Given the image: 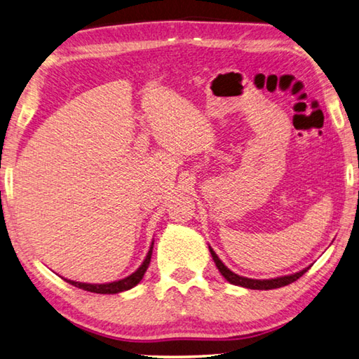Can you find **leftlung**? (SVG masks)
<instances>
[{
    "instance_id": "1",
    "label": "left lung",
    "mask_w": 359,
    "mask_h": 359,
    "mask_svg": "<svg viewBox=\"0 0 359 359\" xmlns=\"http://www.w3.org/2000/svg\"><path fill=\"white\" fill-rule=\"evenodd\" d=\"M209 252L212 255V259L215 262V266H217L219 272L223 275V278L226 281L231 283V285L236 286H242V287H247V289H259V290H269V289H276V287H283V286H287L290 283H294L300 278V276L306 272V269L300 270V272L292 273V275H286V276H280V278H272V280H253V278H245V276H241L238 273H234L229 270L225 264H223L219 256L215 255L214 250L209 247Z\"/></svg>"
}]
</instances>
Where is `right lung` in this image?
I'll return each mask as SVG.
<instances>
[{
  "label": "right lung",
  "instance_id": "1",
  "mask_svg": "<svg viewBox=\"0 0 359 359\" xmlns=\"http://www.w3.org/2000/svg\"><path fill=\"white\" fill-rule=\"evenodd\" d=\"M151 253H153V242H151L150 252H148L145 261L142 262V266L136 270V272L131 273L130 276H126V278H123V280H118V281H114V283H106V285H87V283L72 281V280H65V278L64 280L67 283H70L72 286L87 290V292H95V294H118V292H123V290H128V289H131L136 285H139V281L144 278L147 269H148V266H150Z\"/></svg>",
  "mask_w": 359,
  "mask_h": 359
}]
</instances>
